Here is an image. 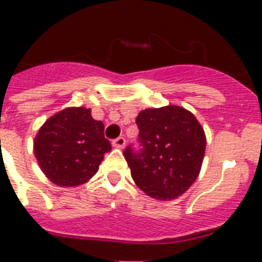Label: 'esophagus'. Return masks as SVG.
I'll return each instance as SVG.
<instances>
[{
    "mask_svg": "<svg viewBox=\"0 0 262 262\" xmlns=\"http://www.w3.org/2000/svg\"><path fill=\"white\" fill-rule=\"evenodd\" d=\"M125 144H126L125 137H118V139H115L114 141H113V147L118 148V149H122V148L125 147Z\"/></svg>",
    "mask_w": 262,
    "mask_h": 262,
    "instance_id": "1",
    "label": "esophagus"
}]
</instances>
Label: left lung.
Masks as SVG:
<instances>
[{"mask_svg":"<svg viewBox=\"0 0 262 262\" xmlns=\"http://www.w3.org/2000/svg\"><path fill=\"white\" fill-rule=\"evenodd\" d=\"M136 123L141 149L123 151L136 185L160 201L182 195L203 166L207 147L203 126L190 111L174 104L140 111Z\"/></svg>","mask_w":262,"mask_h":262,"instance_id":"left-lung-1","label":"left lung"}]
</instances>
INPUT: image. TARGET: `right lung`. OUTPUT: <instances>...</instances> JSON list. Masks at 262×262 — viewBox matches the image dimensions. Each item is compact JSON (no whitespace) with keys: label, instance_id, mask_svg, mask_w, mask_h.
<instances>
[{"label":"right lung","instance_id":"right-lung-1","mask_svg":"<svg viewBox=\"0 0 262 262\" xmlns=\"http://www.w3.org/2000/svg\"><path fill=\"white\" fill-rule=\"evenodd\" d=\"M104 125L92 118L90 108L68 107L51 115L39 129L34 154L51 182L75 187L90 181L99 170L111 144Z\"/></svg>","mask_w":262,"mask_h":262}]
</instances>
